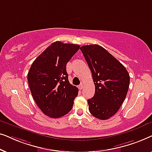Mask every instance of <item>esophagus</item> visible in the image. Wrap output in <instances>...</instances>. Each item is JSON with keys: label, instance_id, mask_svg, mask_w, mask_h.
<instances>
[{"label": "esophagus", "instance_id": "obj_1", "mask_svg": "<svg viewBox=\"0 0 152 152\" xmlns=\"http://www.w3.org/2000/svg\"><path fill=\"white\" fill-rule=\"evenodd\" d=\"M83 86H84V85H83V84H81L80 86H79V88L82 89L83 88Z\"/></svg>", "mask_w": 152, "mask_h": 152}]
</instances>
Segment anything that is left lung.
<instances>
[{
    "mask_svg": "<svg viewBox=\"0 0 152 152\" xmlns=\"http://www.w3.org/2000/svg\"><path fill=\"white\" fill-rule=\"evenodd\" d=\"M92 72L95 95L88 99L90 113L99 120H107L117 113L129 86L125 67L103 47L97 44L80 48Z\"/></svg>",
    "mask_w": 152,
    "mask_h": 152,
    "instance_id": "8db88e82",
    "label": "left lung"
}]
</instances>
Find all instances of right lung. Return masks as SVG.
<instances>
[{
  "instance_id": "1",
  "label": "right lung",
  "mask_w": 152,
  "mask_h": 152,
  "mask_svg": "<svg viewBox=\"0 0 152 152\" xmlns=\"http://www.w3.org/2000/svg\"><path fill=\"white\" fill-rule=\"evenodd\" d=\"M80 46L56 41L33 61L28 81L35 102L45 115L53 118L72 109L78 88L68 81L66 64Z\"/></svg>"
}]
</instances>
